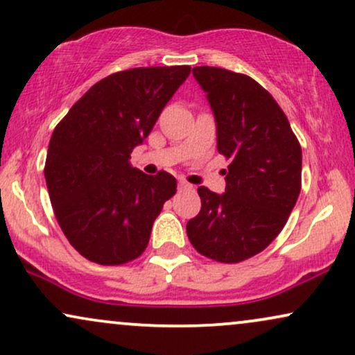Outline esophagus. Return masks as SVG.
Listing matches in <instances>:
<instances>
[{
    "instance_id": "1",
    "label": "esophagus",
    "mask_w": 355,
    "mask_h": 355,
    "mask_svg": "<svg viewBox=\"0 0 355 355\" xmlns=\"http://www.w3.org/2000/svg\"><path fill=\"white\" fill-rule=\"evenodd\" d=\"M178 189H180V190H193V187H191L190 183L180 180V182H178Z\"/></svg>"
}]
</instances>
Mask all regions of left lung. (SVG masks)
<instances>
[{
  "instance_id": "obj_1",
  "label": "left lung",
  "mask_w": 355,
  "mask_h": 355,
  "mask_svg": "<svg viewBox=\"0 0 355 355\" xmlns=\"http://www.w3.org/2000/svg\"><path fill=\"white\" fill-rule=\"evenodd\" d=\"M216 121V147L230 160L225 193L200 187L202 210L187 223L200 254L240 263L261 253L291 215L301 191L302 152L288 117L250 76L193 67Z\"/></svg>"
}]
</instances>
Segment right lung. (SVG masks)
I'll return each instance as SVG.
<instances>
[{
	"label": "right lung",
	"mask_w": 355,
	"mask_h": 355,
	"mask_svg": "<svg viewBox=\"0 0 355 355\" xmlns=\"http://www.w3.org/2000/svg\"><path fill=\"white\" fill-rule=\"evenodd\" d=\"M190 66L135 67L94 84L55 125L44 177L62 233L89 261L139 258L177 191L173 175H145L130 153L150 134Z\"/></svg>",
	"instance_id": "right-lung-1"
}]
</instances>
